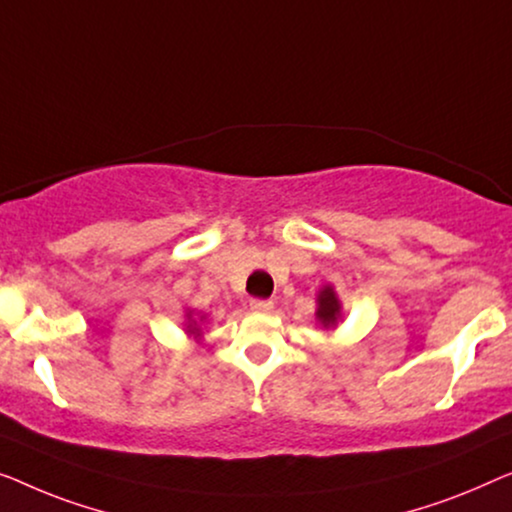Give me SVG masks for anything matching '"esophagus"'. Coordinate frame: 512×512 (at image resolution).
Returning <instances> with one entry per match:
<instances>
[{
    "label": "esophagus",
    "mask_w": 512,
    "mask_h": 512,
    "mask_svg": "<svg viewBox=\"0 0 512 512\" xmlns=\"http://www.w3.org/2000/svg\"><path fill=\"white\" fill-rule=\"evenodd\" d=\"M273 308V301H269V299H253L250 301V311H255V313H269Z\"/></svg>",
    "instance_id": "obj_1"
}]
</instances>
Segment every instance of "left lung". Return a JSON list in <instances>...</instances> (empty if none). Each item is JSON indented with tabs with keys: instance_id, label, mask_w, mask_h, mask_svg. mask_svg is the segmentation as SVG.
I'll return each mask as SVG.
<instances>
[{
	"instance_id": "obj_1",
	"label": "left lung",
	"mask_w": 512,
	"mask_h": 512,
	"mask_svg": "<svg viewBox=\"0 0 512 512\" xmlns=\"http://www.w3.org/2000/svg\"><path fill=\"white\" fill-rule=\"evenodd\" d=\"M318 304H320V308H318V318H320V322L322 325H334L336 322V318H338V299H336V294H334V290H331V287H325V290L320 292V297H318Z\"/></svg>"
}]
</instances>
